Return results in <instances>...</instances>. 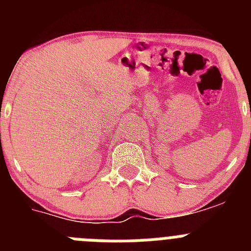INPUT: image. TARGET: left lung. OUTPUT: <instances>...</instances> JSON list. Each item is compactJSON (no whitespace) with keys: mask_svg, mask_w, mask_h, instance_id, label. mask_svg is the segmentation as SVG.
Returning a JSON list of instances; mask_svg holds the SVG:
<instances>
[{"mask_svg":"<svg viewBox=\"0 0 251 251\" xmlns=\"http://www.w3.org/2000/svg\"><path fill=\"white\" fill-rule=\"evenodd\" d=\"M250 117H251V105H250Z\"/></svg>","mask_w":251,"mask_h":251,"instance_id":"1","label":"left lung"}]
</instances>
